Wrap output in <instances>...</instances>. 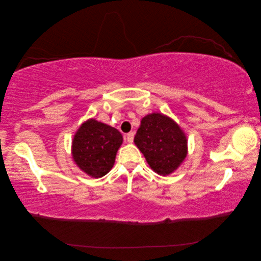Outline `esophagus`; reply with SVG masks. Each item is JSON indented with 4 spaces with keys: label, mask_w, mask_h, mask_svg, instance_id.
Here are the masks:
<instances>
[{
    "label": "esophagus",
    "mask_w": 261,
    "mask_h": 261,
    "mask_svg": "<svg viewBox=\"0 0 261 261\" xmlns=\"http://www.w3.org/2000/svg\"><path fill=\"white\" fill-rule=\"evenodd\" d=\"M134 135H135V134H134L133 132L128 133L127 135H126V140H127L128 143H133V140H134Z\"/></svg>",
    "instance_id": "esophagus-1"
}]
</instances>
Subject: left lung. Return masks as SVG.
Returning a JSON list of instances; mask_svg holds the SVG:
<instances>
[{
    "mask_svg": "<svg viewBox=\"0 0 261 261\" xmlns=\"http://www.w3.org/2000/svg\"><path fill=\"white\" fill-rule=\"evenodd\" d=\"M134 143L149 167L163 176L174 172L187 155L185 133L162 113H151L141 118Z\"/></svg>",
    "mask_w": 261,
    "mask_h": 261,
    "instance_id": "8db88e82",
    "label": "left lung"
}]
</instances>
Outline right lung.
I'll use <instances>...</instances> for the list:
<instances>
[{"label": "right lung", "mask_w": 261, "mask_h": 261, "mask_svg": "<svg viewBox=\"0 0 261 261\" xmlns=\"http://www.w3.org/2000/svg\"><path fill=\"white\" fill-rule=\"evenodd\" d=\"M122 134L112 126L90 118L77 129L72 141V155L77 167L91 177L105 176L113 168Z\"/></svg>", "instance_id": "right-lung-1"}]
</instances>
